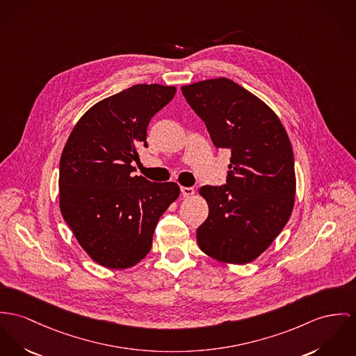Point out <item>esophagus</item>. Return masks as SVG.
Masks as SVG:
<instances>
[{"instance_id":"34e87169","label":"esophagus","mask_w":356,"mask_h":356,"mask_svg":"<svg viewBox=\"0 0 356 356\" xmlns=\"http://www.w3.org/2000/svg\"><path fill=\"white\" fill-rule=\"evenodd\" d=\"M180 190H181V193H183L184 197H190V196L193 195V192H195V190H193L192 187H181Z\"/></svg>"}]
</instances>
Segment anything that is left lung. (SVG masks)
<instances>
[{"label":"left lung","instance_id":"left-lung-1","mask_svg":"<svg viewBox=\"0 0 356 356\" xmlns=\"http://www.w3.org/2000/svg\"><path fill=\"white\" fill-rule=\"evenodd\" d=\"M181 92L214 145L232 153L226 186L199 190L209 204V217L196 232L199 248L219 263H250L273 244L293 213L297 181L291 142L274 111L229 79L184 85Z\"/></svg>","mask_w":356,"mask_h":356}]
</instances>
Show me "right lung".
I'll list each match as a JSON object with an SVG mask.
<instances>
[{"label":"right lung","mask_w":356,"mask_h":356,"mask_svg":"<svg viewBox=\"0 0 356 356\" xmlns=\"http://www.w3.org/2000/svg\"><path fill=\"white\" fill-rule=\"evenodd\" d=\"M175 93V86L138 83L96 103L62 150L60 214L82 249L106 268L138 264L150 252L159 219L180 195L176 183L133 175L150 119Z\"/></svg>","instance_id":"1"}]
</instances>
